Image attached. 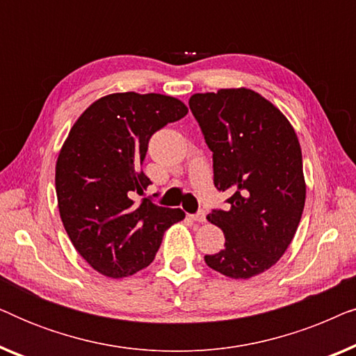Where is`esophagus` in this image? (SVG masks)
Wrapping results in <instances>:
<instances>
[{
    "label": "esophagus",
    "mask_w": 356,
    "mask_h": 356,
    "mask_svg": "<svg viewBox=\"0 0 356 356\" xmlns=\"http://www.w3.org/2000/svg\"><path fill=\"white\" fill-rule=\"evenodd\" d=\"M191 218H193L194 222H199V223L206 222V212H204V211H199L197 213H194V216H191Z\"/></svg>",
    "instance_id": "34e87169"
}]
</instances>
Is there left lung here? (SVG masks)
Listing matches in <instances>:
<instances>
[{
  "label": "left lung",
  "instance_id": "left-lung-1",
  "mask_svg": "<svg viewBox=\"0 0 356 356\" xmlns=\"http://www.w3.org/2000/svg\"><path fill=\"white\" fill-rule=\"evenodd\" d=\"M189 108L212 150L213 184L230 193V207L207 216L222 228L225 248L204 261L230 279H251L284 256L301 220L298 138L275 105L246 87L194 94Z\"/></svg>",
  "mask_w": 356,
  "mask_h": 356
}]
</instances>
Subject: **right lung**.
<instances>
[{"mask_svg":"<svg viewBox=\"0 0 356 356\" xmlns=\"http://www.w3.org/2000/svg\"><path fill=\"white\" fill-rule=\"evenodd\" d=\"M188 106L162 94L121 92L95 100L67 134L56 160L61 222L76 251L102 275L123 279L157 254L181 209L136 201L150 179L140 165L149 139Z\"/></svg>","mask_w":356,"mask_h":356,"instance_id":"1","label":"right lung"}]
</instances>
